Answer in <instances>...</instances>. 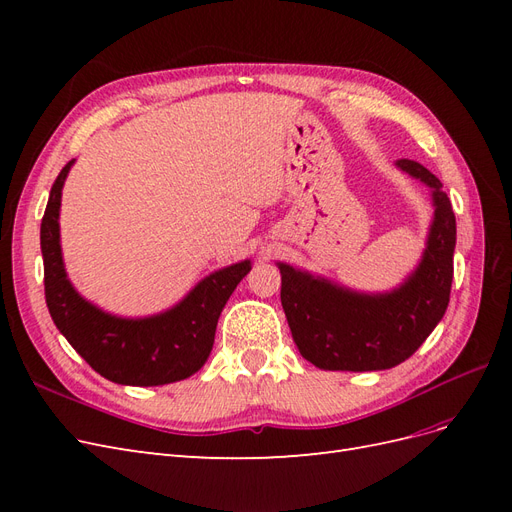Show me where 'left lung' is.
I'll return each mask as SVG.
<instances>
[{
  "label": "left lung",
  "instance_id": "obj_1",
  "mask_svg": "<svg viewBox=\"0 0 512 512\" xmlns=\"http://www.w3.org/2000/svg\"><path fill=\"white\" fill-rule=\"evenodd\" d=\"M397 166L425 181L436 205L423 262L404 286L367 297L280 265V297L292 339L303 359L320 369L376 371L404 363L448 307L457 235L451 200L425 166L412 160H399Z\"/></svg>",
  "mask_w": 512,
  "mask_h": 512
}]
</instances>
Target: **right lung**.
Instances as JSON below:
<instances>
[{"instance_id":"1","label":"right lung","mask_w":512,"mask_h":512,"mask_svg":"<svg viewBox=\"0 0 512 512\" xmlns=\"http://www.w3.org/2000/svg\"><path fill=\"white\" fill-rule=\"evenodd\" d=\"M70 166L57 175L40 226L44 297L55 327L91 369L111 382L158 386L190 378L205 365L218 318L232 290L250 273V262L209 275L166 314L123 320L100 312L76 294L61 262L57 218Z\"/></svg>"}]
</instances>
